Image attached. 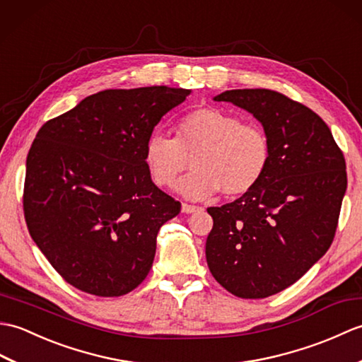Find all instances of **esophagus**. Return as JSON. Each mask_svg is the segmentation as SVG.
Listing matches in <instances>:
<instances>
[{"label": "esophagus", "mask_w": 362, "mask_h": 362, "mask_svg": "<svg viewBox=\"0 0 362 362\" xmlns=\"http://www.w3.org/2000/svg\"><path fill=\"white\" fill-rule=\"evenodd\" d=\"M199 209H202V207L194 206V204H187V203H182V206H181V211L184 214H194V212H198Z\"/></svg>", "instance_id": "34e87169"}]
</instances>
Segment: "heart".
<instances>
[{
  "label": "heart",
  "mask_w": 362,
  "mask_h": 362,
  "mask_svg": "<svg viewBox=\"0 0 362 362\" xmlns=\"http://www.w3.org/2000/svg\"><path fill=\"white\" fill-rule=\"evenodd\" d=\"M269 141L259 127L242 124L220 108H198L175 125V138L155 133L146 142L144 163L158 187L176 184L187 199H206L221 189L226 197H240L259 184L269 165Z\"/></svg>",
  "instance_id": "obj_1"
}]
</instances>
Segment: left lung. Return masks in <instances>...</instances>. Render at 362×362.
<instances>
[{"instance_id":"1","label":"left lung","mask_w":362,"mask_h":362,"mask_svg":"<svg viewBox=\"0 0 362 362\" xmlns=\"http://www.w3.org/2000/svg\"><path fill=\"white\" fill-rule=\"evenodd\" d=\"M262 124L271 158L263 180L221 207H209L207 267L242 299H263L297 282L328 247L347 189L345 159L315 111L271 90L215 95Z\"/></svg>"}]
</instances>
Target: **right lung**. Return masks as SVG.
<instances>
[{"mask_svg": "<svg viewBox=\"0 0 362 362\" xmlns=\"http://www.w3.org/2000/svg\"><path fill=\"white\" fill-rule=\"evenodd\" d=\"M190 90H105L40 128L26 159L29 234L54 269L100 297L133 291L153 264L159 228L181 203L158 189L146 142Z\"/></svg>", "mask_w": 362, "mask_h": 362, "instance_id": "1", "label": "right lung"}]
</instances>
